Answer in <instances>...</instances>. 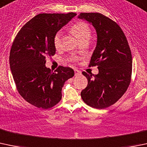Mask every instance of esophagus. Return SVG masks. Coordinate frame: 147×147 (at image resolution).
Returning <instances> with one entry per match:
<instances>
[{
  "label": "esophagus",
  "mask_w": 147,
  "mask_h": 147,
  "mask_svg": "<svg viewBox=\"0 0 147 147\" xmlns=\"http://www.w3.org/2000/svg\"><path fill=\"white\" fill-rule=\"evenodd\" d=\"M74 71H75V76H77V75H81V71L78 70V69H75Z\"/></svg>",
  "instance_id": "1"
}]
</instances>
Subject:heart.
<instances>
[{
	"instance_id": "b5f03b06",
	"label": "heart",
	"mask_w": 147,
	"mask_h": 147,
	"mask_svg": "<svg viewBox=\"0 0 147 147\" xmlns=\"http://www.w3.org/2000/svg\"><path fill=\"white\" fill-rule=\"evenodd\" d=\"M71 31L81 40V41L85 39H89L91 36V29L85 22L80 21L75 23L71 27ZM61 36L62 32L58 31L55 33V36L53 37V44L56 49H59L61 47Z\"/></svg>"
}]
</instances>
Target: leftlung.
Masks as SVG:
<instances>
[{
    "mask_svg": "<svg viewBox=\"0 0 147 147\" xmlns=\"http://www.w3.org/2000/svg\"><path fill=\"white\" fill-rule=\"evenodd\" d=\"M78 18L91 23L97 34L89 66L98 65V73L82 72L88 84L82 91V98L91 107L106 109L118 101L129 85L132 65L130 49L120 26L110 18L98 12H83Z\"/></svg>",
    "mask_w": 147,
    "mask_h": 147,
    "instance_id": "left-lung-1",
    "label": "left lung"
}]
</instances>
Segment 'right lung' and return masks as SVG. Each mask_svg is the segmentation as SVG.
<instances>
[{
    "label": "right lung",
    "mask_w": 147,
    "mask_h": 147,
    "mask_svg": "<svg viewBox=\"0 0 147 147\" xmlns=\"http://www.w3.org/2000/svg\"><path fill=\"white\" fill-rule=\"evenodd\" d=\"M77 15L38 14L16 35L10 53V67L17 89L23 98L37 108L48 109L62 98L65 81L75 75L69 67L59 66L55 72L46 67V56L55 53V33Z\"/></svg>",
    "instance_id": "obj_1"
}]
</instances>
